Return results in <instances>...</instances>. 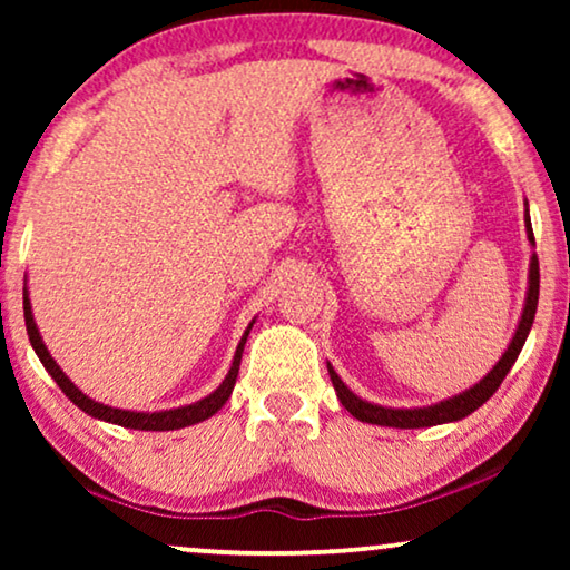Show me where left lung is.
I'll list each match as a JSON object with an SVG mask.
<instances>
[{
  "instance_id": "obj_1",
  "label": "left lung",
  "mask_w": 570,
  "mask_h": 570,
  "mask_svg": "<svg viewBox=\"0 0 570 570\" xmlns=\"http://www.w3.org/2000/svg\"><path fill=\"white\" fill-rule=\"evenodd\" d=\"M527 220V233L529 240L534 244V233H532V223H529V209L524 215ZM537 301H540V262H537V254H532V264H529V291H527V303H524V314H521L519 330L513 334L509 350H505L501 361L493 365V371L488 373L480 384H474L466 392L451 396V400H443L439 404H431V407H415V410H392V407H381V404H371L355 396L350 389L342 384V379L334 373V368L326 363L330 368V379L334 384V392H337L342 407H345L350 415L363 420V423L371 425H386V428H431V425H441V423H454V420H462L466 415H472L480 404H485L490 396L495 394V389L501 386V381L505 379V373L511 371V365L517 363V357L524 347L527 334L532 330L534 314H537Z\"/></svg>"
}]
</instances>
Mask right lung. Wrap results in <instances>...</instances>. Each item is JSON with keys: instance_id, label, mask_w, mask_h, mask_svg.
Segmentation results:
<instances>
[{"instance_id": "1", "label": "right lung", "mask_w": 570, "mask_h": 570, "mask_svg": "<svg viewBox=\"0 0 570 570\" xmlns=\"http://www.w3.org/2000/svg\"><path fill=\"white\" fill-rule=\"evenodd\" d=\"M22 311H26V330H28L30 345H33L36 355L41 357L43 368L51 373V379L57 381L61 392H65V394L69 396V400H72L82 412H88L90 417L106 420V423H116V425H124V428H135V431H178V428L202 423V420L213 417L215 412L220 410L225 402H228L233 386H236L240 355H244L246 337H248V332H252V326H254V324H248V330L244 332V337H240L238 347H236V357H233V365H230L228 376H225L223 384L217 386L213 394L205 396V400H199V402H194V404H186V407H178V410L131 412V410L108 407V404H100V402H96V400H90V396H85V394L80 392V389H77V386L72 384V381H69V379L65 376V371H61L59 365H57V361H53V357L49 355V350H46L41 334H38V326H36V322H33V311H30L28 291L22 293Z\"/></svg>"}]
</instances>
